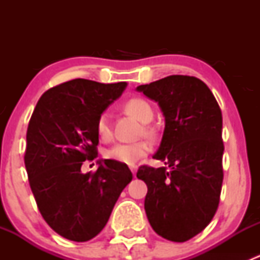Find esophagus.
<instances>
[{"mask_svg": "<svg viewBox=\"0 0 260 260\" xmlns=\"http://www.w3.org/2000/svg\"><path fill=\"white\" fill-rule=\"evenodd\" d=\"M129 169H131V171H132L133 176H136V172H137V166H136V165H131Z\"/></svg>", "mask_w": 260, "mask_h": 260, "instance_id": "34e87169", "label": "esophagus"}]
</instances>
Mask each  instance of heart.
Masks as SVG:
<instances>
[{
	"instance_id": "obj_1",
	"label": "heart",
	"mask_w": 260,
	"mask_h": 260,
	"mask_svg": "<svg viewBox=\"0 0 260 260\" xmlns=\"http://www.w3.org/2000/svg\"><path fill=\"white\" fill-rule=\"evenodd\" d=\"M125 109L131 114L135 115L138 120L148 123L153 118V109L149 103L142 98H132L125 103ZM96 133L103 141L111 140L112 127L109 115L102 113L96 119ZM149 152V145L145 141L135 143H117L104 152L106 158L118 162L122 165H135L140 158L145 157Z\"/></svg>"
}]
</instances>
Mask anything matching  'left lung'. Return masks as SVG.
Instances as JSON below:
<instances>
[{
	"mask_svg": "<svg viewBox=\"0 0 260 260\" xmlns=\"http://www.w3.org/2000/svg\"><path fill=\"white\" fill-rule=\"evenodd\" d=\"M157 102L165 117L161 145L153 158L169 167L141 166L145 210L152 229L182 243L203 232L217 210L222 185V115L203 80L170 75L137 86Z\"/></svg>",
	"mask_w": 260,
	"mask_h": 260,
	"instance_id": "1",
	"label": "left lung"
}]
</instances>
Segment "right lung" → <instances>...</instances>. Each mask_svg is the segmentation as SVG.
Instances as JSON below:
<instances>
[{"label": "right lung", "mask_w": 260, "mask_h": 260, "mask_svg": "<svg viewBox=\"0 0 260 260\" xmlns=\"http://www.w3.org/2000/svg\"><path fill=\"white\" fill-rule=\"evenodd\" d=\"M125 81L74 79L49 89L36 104L26 133L25 166L44 220L73 242H88L106 226L123 188L132 181L127 165L99 159L96 119L122 95Z\"/></svg>", "instance_id": "add662e5"}]
</instances>
